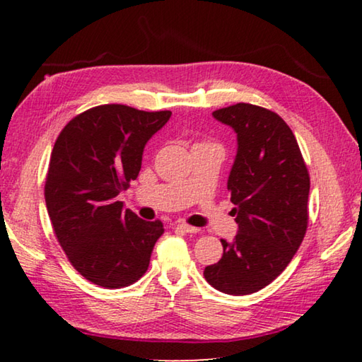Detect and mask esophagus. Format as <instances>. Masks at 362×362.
<instances>
[{
  "instance_id": "esophagus-1",
  "label": "esophagus",
  "mask_w": 362,
  "mask_h": 362,
  "mask_svg": "<svg viewBox=\"0 0 362 362\" xmlns=\"http://www.w3.org/2000/svg\"><path fill=\"white\" fill-rule=\"evenodd\" d=\"M177 228L182 230L183 233H198V231H199V228H196V226H192V225L183 223V222L177 223Z\"/></svg>"
}]
</instances>
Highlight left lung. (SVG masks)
<instances>
[{
    "label": "left lung",
    "instance_id": "8db88e82",
    "mask_svg": "<svg viewBox=\"0 0 362 362\" xmlns=\"http://www.w3.org/2000/svg\"><path fill=\"white\" fill-rule=\"evenodd\" d=\"M212 116L238 137L228 177L238 235L222 240V259L206 267L204 278L220 292L247 296L276 279L302 244L310 174L291 127L272 110L236 103Z\"/></svg>",
    "mask_w": 362,
    "mask_h": 362
}]
</instances>
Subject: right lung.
Listing matches in <instances>:
<instances>
[{"label": "right lung", "mask_w": 362, "mask_h": 362, "mask_svg": "<svg viewBox=\"0 0 362 362\" xmlns=\"http://www.w3.org/2000/svg\"><path fill=\"white\" fill-rule=\"evenodd\" d=\"M108 103L76 115L54 144L45 198L54 233L79 274L119 289L144 276L164 228L124 209L118 194L142 168L144 148L170 118Z\"/></svg>", "instance_id": "obj_1"}]
</instances>
